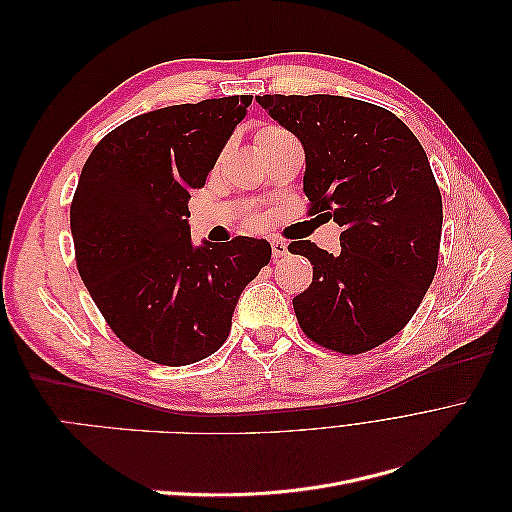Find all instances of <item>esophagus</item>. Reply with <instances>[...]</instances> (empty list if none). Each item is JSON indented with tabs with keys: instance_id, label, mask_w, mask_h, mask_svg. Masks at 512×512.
Wrapping results in <instances>:
<instances>
[{
	"instance_id": "1",
	"label": "esophagus",
	"mask_w": 512,
	"mask_h": 512,
	"mask_svg": "<svg viewBox=\"0 0 512 512\" xmlns=\"http://www.w3.org/2000/svg\"><path fill=\"white\" fill-rule=\"evenodd\" d=\"M271 250H273V260L282 258V256L288 254V243L282 241V239H273L271 241Z\"/></svg>"
}]
</instances>
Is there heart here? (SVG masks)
Returning <instances> with one entry per match:
<instances>
[{
  "label": "heart",
  "mask_w": 512,
  "mask_h": 512,
  "mask_svg": "<svg viewBox=\"0 0 512 512\" xmlns=\"http://www.w3.org/2000/svg\"><path fill=\"white\" fill-rule=\"evenodd\" d=\"M282 136H288L282 128L267 126V128H262V130L256 134V141H258V147H262L265 143L275 141V138H282ZM254 224H258V220H254Z\"/></svg>",
  "instance_id": "b5f03b06"
}]
</instances>
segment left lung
Returning <instances> with one entry per match:
<instances>
[{
  "mask_svg": "<svg viewBox=\"0 0 512 512\" xmlns=\"http://www.w3.org/2000/svg\"><path fill=\"white\" fill-rule=\"evenodd\" d=\"M256 100L305 149L309 213L342 226L339 254L312 241L288 245L314 265L312 284L292 299L299 327L342 354L389 342L438 269L442 196L423 145L369 102L324 94Z\"/></svg>",
  "mask_w": 512,
  "mask_h": 512,
  "instance_id": "obj_1",
  "label": "left lung"
}]
</instances>
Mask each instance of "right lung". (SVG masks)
Returning <instances> with one entry per match:
<instances>
[{"label":"right lung","mask_w":512,"mask_h":512,"mask_svg":"<svg viewBox=\"0 0 512 512\" xmlns=\"http://www.w3.org/2000/svg\"><path fill=\"white\" fill-rule=\"evenodd\" d=\"M252 96L138 115L91 151L70 205L81 280L113 333L160 365L207 359L230 333L243 288L269 265L265 239L194 245L188 200Z\"/></svg>","instance_id":"1"}]
</instances>
